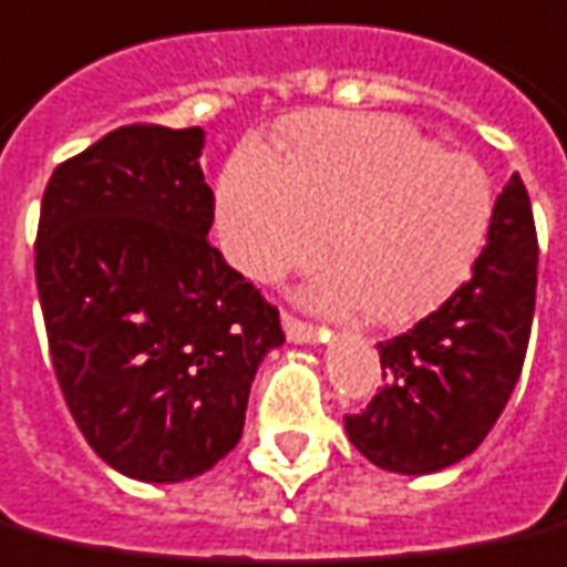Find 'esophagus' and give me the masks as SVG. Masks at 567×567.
<instances>
[{"instance_id":"esophagus-1","label":"esophagus","mask_w":567,"mask_h":567,"mask_svg":"<svg viewBox=\"0 0 567 567\" xmlns=\"http://www.w3.org/2000/svg\"><path fill=\"white\" fill-rule=\"evenodd\" d=\"M282 327H285V337L291 339V342H297V346H312V342H324V330L316 324H306V321H300L297 316H291V312H282Z\"/></svg>"}]
</instances>
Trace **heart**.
Instances as JSON below:
<instances>
[{
	"instance_id": "heart-1",
	"label": "heart",
	"mask_w": 567,
	"mask_h": 567,
	"mask_svg": "<svg viewBox=\"0 0 567 567\" xmlns=\"http://www.w3.org/2000/svg\"><path fill=\"white\" fill-rule=\"evenodd\" d=\"M496 195L472 155L439 150L381 113H306L282 128V158L240 150L221 171L216 230L258 282L316 264L312 303L360 306L379 324L430 316L475 270Z\"/></svg>"
}]
</instances>
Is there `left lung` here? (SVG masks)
<instances>
[{"mask_svg":"<svg viewBox=\"0 0 567 567\" xmlns=\"http://www.w3.org/2000/svg\"><path fill=\"white\" fill-rule=\"evenodd\" d=\"M538 237L523 179L496 198L472 279L409 333L379 342L384 384L346 433L369 463L430 475L475 451L505 412L529 348Z\"/></svg>","mask_w":567,"mask_h":567,"instance_id":"1","label":"left lung"}]
</instances>
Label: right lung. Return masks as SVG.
Segmentation results:
<instances>
[{"label": "right lung", "mask_w": 567, "mask_h": 567, "mask_svg": "<svg viewBox=\"0 0 567 567\" xmlns=\"http://www.w3.org/2000/svg\"><path fill=\"white\" fill-rule=\"evenodd\" d=\"M204 128L123 125L62 162L41 200L35 282L71 417L146 484L204 475L240 442L279 312L207 240Z\"/></svg>", "instance_id": "right-lung-1"}]
</instances>
